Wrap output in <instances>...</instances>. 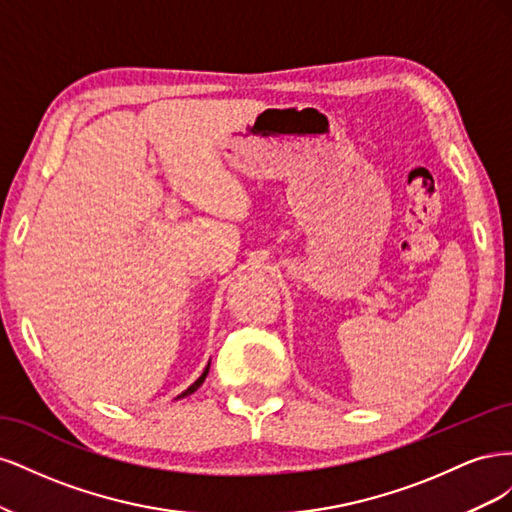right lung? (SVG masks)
Here are the masks:
<instances>
[{"label":"right lung","instance_id":"obj_1","mask_svg":"<svg viewBox=\"0 0 512 512\" xmlns=\"http://www.w3.org/2000/svg\"><path fill=\"white\" fill-rule=\"evenodd\" d=\"M209 365H211V363H207V367H205L203 374H200V378H198V380H196L192 386H188V391H183L179 397H188V395H192L194 391H198V386L205 382V378H207V374H209ZM179 397H177V399H179Z\"/></svg>","mask_w":512,"mask_h":512}]
</instances>
